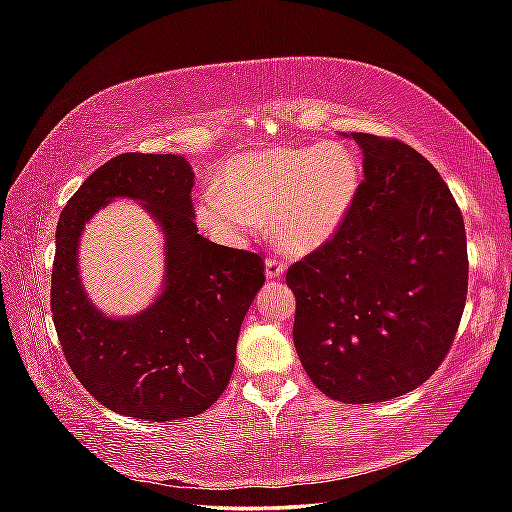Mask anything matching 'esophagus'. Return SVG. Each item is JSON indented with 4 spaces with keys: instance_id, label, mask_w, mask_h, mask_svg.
I'll list each match as a JSON object with an SVG mask.
<instances>
[{
    "instance_id": "esophagus-1",
    "label": "esophagus",
    "mask_w": 512,
    "mask_h": 512,
    "mask_svg": "<svg viewBox=\"0 0 512 512\" xmlns=\"http://www.w3.org/2000/svg\"><path fill=\"white\" fill-rule=\"evenodd\" d=\"M284 271H286V265H284V262H280V260L269 258L265 262V275L269 277V280H280V277L284 275Z\"/></svg>"
}]
</instances>
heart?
I'll list each match as a JSON object with an SVG mask.
<instances>
[{
  "label": "heart",
  "instance_id": "obj_1",
  "mask_svg": "<svg viewBox=\"0 0 512 512\" xmlns=\"http://www.w3.org/2000/svg\"><path fill=\"white\" fill-rule=\"evenodd\" d=\"M361 185V158L346 143L247 151L226 160L215 188L198 198L196 222L215 239L239 243L267 218L273 243L309 254L344 226Z\"/></svg>",
  "mask_w": 512,
  "mask_h": 512
}]
</instances>
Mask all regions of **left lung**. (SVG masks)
<instances>
[{"instance_id": "8db88e82", "label": "left lung", "mask_w": 512, "mask_h": 512, "mask_svg": "<svg viewBox=\"0 0 512 512\" xmlns=\"http://www.w3.org/2000/svg\"><path fill=\"white\" fill-rule=\"evenodd\" d=\"M348 138L363 151L361 194L286 284L307 376L331 399L374 404L414 391L451 350L468 292L466 226L421 153L395 138Z\"/></svg>"}]
</instances>
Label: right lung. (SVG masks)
Returning <instances> with one entry per match:
<instances>
[{
  "mask_svg": "<svg viewBox=\"0 0 512 512\" xmlns=\"http://www.w3.org/2000/svg\"><path fill=\"white\" fill-rule=\"evenodd\" d=\"M194 170L173 153H121L91 173L59 215L51 312L74 376L102 406L164 423L196 416L224 393L241 322L265 284L258 254L198 235ZM130 197L165 235V284L134 317L104 315L78 273L84 224L111 199Z\"/></svg>",
  "mask_w": 512,
  "mask_h": 512,
  "instance_id": "obj_1",
  "label": "right lung"
}]
</instances>
